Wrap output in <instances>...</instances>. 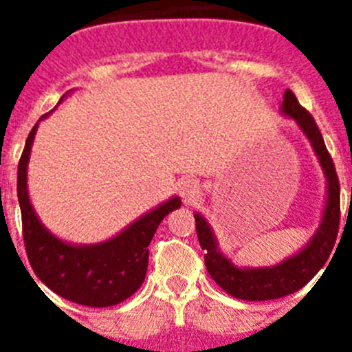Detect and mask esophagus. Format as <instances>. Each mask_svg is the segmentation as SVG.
Listing matches in <instances>:
<instances>
[{"label":"esophagus","mask_w":352,"mask_h":352,"mask_svg":"<svg viewBox=\"0 0 352 352\" xmlns=\"http://www.w3.org/2000/svg\"><path fill=\"white\" fill-rule=\"evenodd\" d=\"M179 194L185 203H194L199 197V183L194 178H183L179 183Z\"/></svg>","instance_id":"1"}]
</instances>
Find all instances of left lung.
<instances>
[{
  "label": "left lung",
  "instance_id": "1",
  "mask_svg": "<svg viewBox=\"0 0 352 352\" xmlns=\"http://www.w3.org/2000/svg\"><path fill=\"white\" fill-rule=\"evenodd\" d=\"M282 113L296 120L300 129L307 133L328 178V201H326L324 217L309 247L278 266L239 270L217 250V241H214L210 226L201 214L195 213V229H197L199 243L204 250L208 273L227 294L245 301L276 300V298L292 294L309 284L328 261L329 254L333 250L335 239H337L338 226H340V183L335 170L333 158L326 149L321 130L317 126L312 114L301 107L296 95L291 89H285Z\"/></svg>",
  "mask_w": 352,
  "mask_h": 352
}]
</instances>
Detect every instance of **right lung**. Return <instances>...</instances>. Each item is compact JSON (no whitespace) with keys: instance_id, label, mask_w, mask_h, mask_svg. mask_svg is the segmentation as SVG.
<instances>
[{"instance_id":"add662e5","label":"right lung","mask_w":352,"mask_h":352,"mask_svg":"<svg viewBox=\"0 0 352 352\" xmlns=\"http://www.w3.org/2000/svg\"><path fill=\"white\" fill-rule=\"evenodd\" d=\"M47 114H43L45 118ZM40 118V120H42ZM36 125L26 139L17 169V197L23 217V238L31 268L43 284L61 298L86 307H113L132 296L144 282L149 243L167 213L182 206L174 197L138 222L93 247H74L49 234L31 208L26 166Z\"/></svg>"}]
</instances>
